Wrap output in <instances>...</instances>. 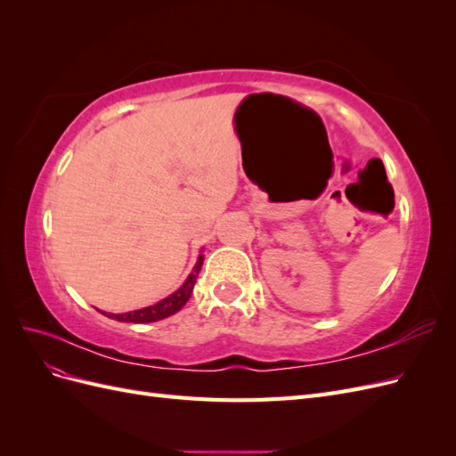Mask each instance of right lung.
<instances>
[{
    "label": "right lung",
    "mask_w": 456,
    "mask_h": 456,
    "mask_svg": "<svg viewBox=\"0 0 456 456\" xmlns=\"http://www.w3.org/2000/svg\"><path fill=\"white\" fill-rule=\"evenodd\" d=\"M201 265H203V255L198 256L196 266L186 278V281L178 287L173 295L165 297L163 300L156 302V305L141 308V310L126 312V314H110V312H101V314H104L106 317H112V320H116V322H127V323H151V322L165 320V317L176 314L188 302L191 291H194V285L198 280V273L201 270Z\"/></svg>",
    "instance_id": "add662e5"
}]
</instances>
